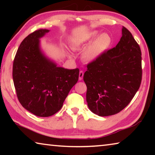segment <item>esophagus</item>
<instances>
[{
  "label": "esophagus",
  "mask_w": 155,
  "mask_h": 155,
  "mask_svg": "<svg viewBox=\"0 0 155 155\" xmlns=\"http://www.w3.org/2000/svg\"><path fill=\"white\" fill-rule=\"evenodd\" d=\"M83 74H84V72H83V71H80V72H79V76H78V79H79L80 81L83 79Z\"/></svg>",
  "instance_id": "34e87169"
}]
</instances>
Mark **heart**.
<instances>
[{"instance_id":"obj_1","label":"heart","mask_w":155,"mask_h":155,"mask_svg":"<svg viewBox=\"0 0 155 155\" xmlns=\"http://www.w3.org/2000/svg\"><path fill=\"white\" fill-rule=\"evenodd\" d=\"M112 43V38L109 34L107 33L100 34L99 31L94 30L84 35L73 39L71 47L74 50H79L83 48L89 43L83 52L82 57L85 61L92 62L98 59L109 50Z\"/></svg>"}]
</instances>
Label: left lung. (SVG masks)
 <instances>
[{"mask_svg":"<svg viewBox=\"0 0 155 155\" xmlns=\"http://www.w3.org/2000/svg\"><path fill=\"white\" fill-rule=\"evenodd\" d=\"M116 46L87 65L83 76L89 109L99 116L124 109L140 88L142 69L140 47L124 27Z\"/></svg>","mask_w":155,"mask_h":155,"instance_id":"8db88e82","label":"left lung"}]
</instances>
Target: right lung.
<instances>
[{"label":"right lung","mask_w":155,"mask_h":155,"mask_svg":"<svg viewBox=\"0 0 155 155\" xmlns=\"http://www.w3.org/2000/svg\"><path fill=\"white\" fill-rule=\"evenodd\" d=\"M49 30L39 29L21 42L13 64V80L18 101L31 114L49 117L59 111L77 83L78 68L58 67L43 53L40 39Z\"/></svg>","instance_id":"obj_1"}]
</instances>
